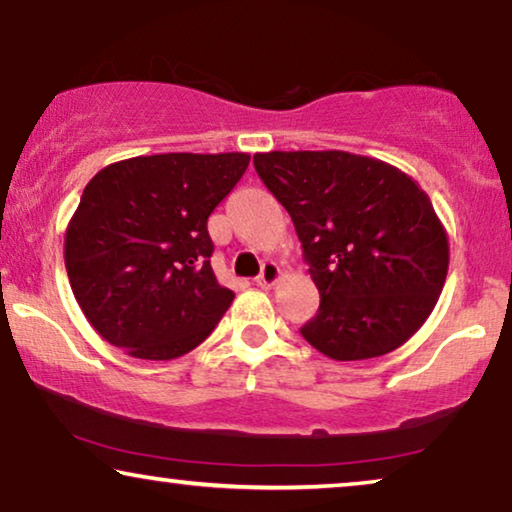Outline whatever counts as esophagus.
I'll list each match as a JSON object with an SVG mask.
<instances>
[{"label":"esophagus","instance_id":"esophagus-1","mask_svg":"<svg viewBox=\"0 0 512 512\" xmlns=\"http://www.w3.org/2000/svg\"><path fill=\"white\" fill-rule=\"evenodd\" d=\"M279 277H282V270H279V265L268 261V263H263L261 275L256 277V284L263 286V289H272V286L279 282Z\"/></svg>","mask_w":512,"mask_h":512}]
</instances>
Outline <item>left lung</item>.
Returning a JSON list of instances; mask_svg holds the SVG:
<instances>
[{
	"label": "left lung",
	"instance_id": "left-lung-1",
	"mask_svg": "<svg viewBox=\"0 0 512 512\" xmlns=\"http://www.w3.org/2000/svg\"><path fill=\"white\" fill-rule=\"evenodd\" d=\"M254 167L289 212L319 289L303 338L335 361L375 359L410 340L450 265L447 233L417 181L347 151L256 153Z\"/></svg>",
	"mask_w": 512,
	"mask_h": 512
}]
</instances>
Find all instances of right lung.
<instances>
[{"label": "right lung", "mask_w": 512, "mask_h": 512, "mask_svg": "<svg viewBox=\"0 0 512 512\" xmlns=\"http://www.w3.org/2000/svg\"><path fill=\"white\" fill-rule=\"evenodd\" d=\"M249 153H160L95 174L65 233V268L90 326L128 356L170 361L214 331L235 293L216 282L207 219Z\"/></svg>", "instance_id": "right-lung-1"}]
</instances>
